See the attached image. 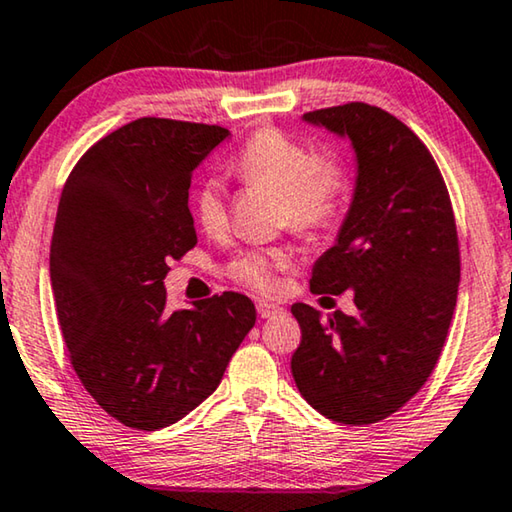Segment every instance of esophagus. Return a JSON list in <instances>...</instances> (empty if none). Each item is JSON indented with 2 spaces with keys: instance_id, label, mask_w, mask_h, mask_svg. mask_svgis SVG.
<instances>
[{
  "instance_id": "1",
  "label": "esophagus",
  "mask_w": 512,
  "mask_h": 512,
  "mask_svg": "<svg viewBox=\"0 0 512 512\" xmlns=\"http://www.w3.org/2000/svg\"><path fill=\"white\" fill-rule=\"evenodd\" d=\"M256 309L261 318H274V316H279V313H283V306L277 302H270V300H258Z\"/></svg>"
}]
</instances>
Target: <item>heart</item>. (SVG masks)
<instances>
[{
    "label": "heart",
    "mask_w": 512,
    "mask_h": 512,
    "mask_svg": "<svg viewBox=\"0 0 512 512\" xmlns=\"http://www.w3.org/2000/svg\"><path fill=\"white\" fill-rule=\"evenodd\" d=\"M235 174L245 183H258L281 194L283 219L297 233L318 235L341 215L348 196V174L332 157L318 160L302 141L283 135L281 130H261L251 137L233 162ZM194 212L199 224L219 235L229 224L226 192L217 178H210L194 194ZM290 263L286 249H249L231 263L233 279L256 290H272L277 274Z\"/></svg>",
    "instance_id": "heart-1"
}]
</instances>
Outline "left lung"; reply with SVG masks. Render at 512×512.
Returning <instances> with one entry per match:
<instances>
[{
  "mask_svg": "<svg viewBox=\"0 0 512 512\" xmlns=\"http://www.w3.org/2000/svg\"><path fill=\"white\" fill-rule=\"evenodd\" d=\"M302 121L355 151L348 215L313 265L311 290H352L357 316L293 304L302 343L290 371L313 410L368 426L400 410L442 355L458 302V231L435 160L396 116L350 102Z\"/></svg>",
  "mask_w": 512,
  "mask_h": 512,
  "instance_id": "8db88e82",
  "label": "left lung"
}]
</instances>
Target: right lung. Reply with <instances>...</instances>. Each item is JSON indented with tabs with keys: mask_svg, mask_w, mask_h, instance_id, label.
<instances>
[{
	"mask_svg": "<svg viewBox=\"0 0 512 512\" xmlns=\"http://www.w3.org/2000/svg\"><path fill=\"white\" fill-rule=\"evenodd\" d=\"M226 137L132 121L93 144L61 192L50 247L61 334L84 389L123 426L160 430L199 407L256 322L240 293L167 309V261L196 247L190 178Z\"/></svg>",
	"mask_w": 512,
	"mask_h": 512,
	"instance_id": "right-lung-1",
	"label": "right lung"
}]
</instances>
